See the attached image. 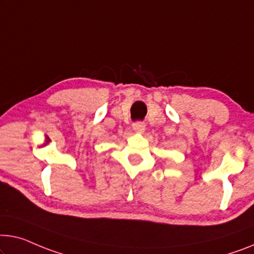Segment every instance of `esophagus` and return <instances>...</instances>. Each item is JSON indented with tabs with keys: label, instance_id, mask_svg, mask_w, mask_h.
I'll return each instance as SVG.
<instances>
[{
	"label": "esophagus",
	"instance_id": "34e87169",
	"mask_svg": "<svg viewBox=\"0 0 254 254\" xmlns=\"http://www.w3.org/2000/svg\"><path fill=\"white\" fill-rule=\"evenodd\" d=\"M132 127H133V130L135 132H139V133H141V132L145 131L146 126H145V123H143V122H134L133 124H132Z\"/></svg>",
	"mask_w": 254,
	"mask_h": 254
}]
</instances>
